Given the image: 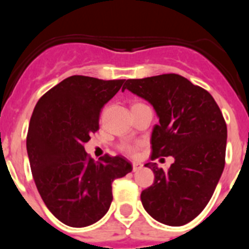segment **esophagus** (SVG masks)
<instances>
[{"mask_svg": "<svg viewBox=\"0 0 249 249\" xmlns=\"http://www.w3.org/2000/svg\"><path fill=\"white\" fill-rule=\"evenodd\" d=\"M141 167H142V165H141L140 162H132V171L134 172L139 171Z\"/></svg>", "mask_w": 249, "mask_h": 249, "instance_id": "1", "label": "esophagus"}]
</instances>
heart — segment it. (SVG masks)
<instances>
[{"label": "heart", "mask_w": 249, "mask_h": 249, "mask_svg": "<svg viewBox=\"0 0 249 249\" xmlns=\"http://www.w3.org/2000/svg\"><path fill=\"white\" fill-rule=\"evenodd\" d=\"M118 148H119L120 152L124 153V154L126 155H130V157H134V155L137 153V149H139L137 145L129 144V143H123V144H120Z\"/></svg>", "instance_id": "1"}]
</instances>
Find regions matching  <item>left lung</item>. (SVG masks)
<instances>
[{"instance_id": "8db88e82", "label": "left lung", "mask_w": 249, "mask_h": 249, "mask_svg": "<svg viewBox=\"0 0 249 249\" xmlns=\"http://www.w3.org/2000/svg\"><path fill=\"white\" fill-rule=\"evenodd\" d=\"M125 89L147 100L159 117L150 159L175 158L166 171L155 162L144 165L155 178L141 194L143 207L162 224H187L206 207L224 170V117L207 90L179 74L127 79Z\"/></svg>"}]
</instances>
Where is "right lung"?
I'll use <instances>...</instances> for the list:
<instances>
[{
  "label": "right lung",
  "instance_id": "add662e5",
  "mask_svg": "<svg viewBox=\"0 0 249 249\" xmlns=\"http://www.w3.org/2000/svg\"><path fill=\"white\" fill-rule=\"evenodd\" d=\"M124 80L71 76L48 90L31 115L26 148L35 183L48 210L69 227L101 219L113 200L112 182L132 170L124 157L94 161L84 150Z\"/></svg>",
  "mask_w": 249,
  "mask_h": 249
}]
</instances>
